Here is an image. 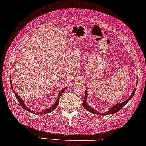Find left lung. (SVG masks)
Returning a JSON list of instances; mask_svg holds the SVG:
<instances>
[{"instance_id":"8db88e82","label":"left lung","mask_w":146,"mask_h":146,"mask_svg":"<svg viewBox=\"0 0 146 146\" xmlns=\"http://www.w3.org/2000/svg\"><path fill=\"white\" fill-rule=\"evenodd\" d=\"M135 91H136V88L134 89V90H133V93H132V94H131V96H130L129 99H128L127 100H126V101H124V102H122V103H117V104L115 105H114V106L113 107V108H112L111 109V110H110V111H109L108 112V113H105V114H112V113H116V112L118 111L119 110H120L121 109L123 108L124 105H125L126 104V103H127L129 101L130 99H132L133 95H134ZM86 98H87V91H86L85 96H84V101H83V103H82V105H83L84 108H85L86 110H88V111L91 112V113H92L99 114L100 113H99V112H98V111H95V110H93V109L90 108V107H89L88 105H87V103H86Z\"/></svg>"}]
</instances>
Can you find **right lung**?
I'll list each match as a JSON object with an SVG mask.
<instances>
[{
  "instance_id": "add662e5",
  "label": "right lung",
  "mask_w": 146,
  "mask_h": 146,
  "mask_svg": "<svg viewBox=\"0 0 146 146\" xmlns=\"http://www.w3.org/2000/svg\"><path fill=\"white\" fill-rule=\"evenodd\" d=\"M11 88H13V86H12V85H11ZM64 90H61L60 91V92L59 93V94H58V98H57V100H56V103L55 104H54L53 106L52 107H51V108H50L49 109H47V110H45L44 111H43L42 112H40V113H38V112H36V113H35V112H34L33 111H31V110H30L29 108H26V107L25 106V104H24V102H23V101L22 99H20V97H19V96L17 95V94H16V93L15 92H14V94H15V97H16V99H17V101H19V103H20V104L22 105V107L24 109V110H26V111H30V112H32V113H36V114H38V115H39V114H45V113H50V112H51V111H53V110H55V109L56 108V107L58 106V103H59V98L60 97V95L61 94H62L63 93V92H64Z\"/></svg>"
}]
</instances>
